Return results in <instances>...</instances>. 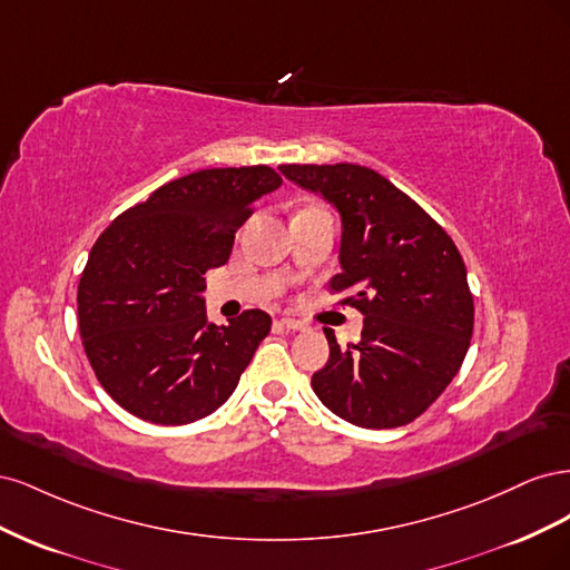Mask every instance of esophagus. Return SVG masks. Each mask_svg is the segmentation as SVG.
Returning <instances> with one entry per match:
<instances>
[{
    "mask_svg": "<svg viewBox=\"0 0 570 570\" xmlns=\"http://www.w3.org/2000/svg\"><path fill=\"white\" fill-rule=\"evenodd\" d=\"M281 325H283V327H287V331H306V323H304V321L289 318V316L281 318Z\"/></svg>",
    "mask_w": 570,
    "mask_h": 570,
    "instance_id": "34e87169",
    "label": "esophagus"
}]
</instances>
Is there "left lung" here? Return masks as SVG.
I'll list each match as a JSON object with an SVG mask.
<instances>
[{
  "label": "left lung",
  "mask_w": 570,
  "mask_h": 570,
  "mask_svg": "<svg viewBox=\"0 0 570 570\" xmlns=\"http://www.w3.org/2000/svg\"><path fill=\"white\" fill-rule=\"evenodd\" d=\"M281 174L331 202L342 223L335 292L364 314L361 340L331 356L312 387L358 428L406 425L459 373L473 335L463 258L438 223L387 178L356 164H285Z\"/></svg>",
  "instance_id": "1"
}]
</instances>
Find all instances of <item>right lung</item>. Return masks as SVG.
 Instances as JSON below:
<instances>
[{
  "instance_id": "add662e5",
  "label": "right lung",
  "mask_w": 570,
  "mask_h": 570,
  "mask_svg": "<svg viewBox=\"0 0 570 570\" xmlns=\"http://www.w3.org/2000/svg\"><path fill=\"white\" fill-rule=\"evenodd\" d=\"M283 185L268 166L206 168L161 185L99 235L78 285L85 354L132 416L185 425L235 392L271 316L216 325L204 273L228 262L252 204Z\"/></svg>"
}]
</instances>
